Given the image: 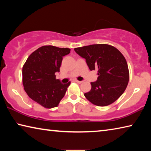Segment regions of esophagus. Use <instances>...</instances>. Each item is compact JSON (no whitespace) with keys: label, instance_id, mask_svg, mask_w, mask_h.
Instances as JSON below:
<instances>
[{"label":"esophagus","instance_id":"34e87169","mask_svg":"<svg viewBox=\"0 0 151 151\" xmlns=\"http://www.w3.org/2000/svg\"><path fill=\"white\" fill-rule=\"evenodd\" d=\"M75 81H76L77 83H78V84H81V83L83 82V81H78V80H75Z\"/></svg>","mask_w":151,"mask_h":151}]
</instances>
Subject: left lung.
I'll return each instance as SVG.
<instances>
[{"mask_svg":"<svg viewBox=\"0 0 151 151\" xmlns=\"http://www.w3.org/2000/svg\"><path fill=\"white\" fill-rule=\"evenodd\" d=\"M91 70H97V81L91 83V90L85 93L87 100L94 105L105 106L113 103L122 93L129 81L127 60L113 46L97 44L75 48Z\"/></svg>","mask_w":151,"mask_h":151,"instance_id":"obj_1","label":"left lung"}]
</instances>
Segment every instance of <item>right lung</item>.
Returning <instances> with one entry per match:
<instances>
[{
  "label": "right lung",
  "instance_id": "obj_1",
  "mask_svg": "<svg viewBox=\"0 0 151 151\" xmlns=\"http://www.w3.org/2000/svg\"><path fill=\"white\" fill-rule=\"evenodd\" d=\"M70 49L51 45L42 46L34 51L22 67V85L30 99L47 109L58 105L70 82L63 84L56 78L63 57Z\"/></svg>",
  "mask_w": 151,
  "mask_h": 151
}]
</instances>
